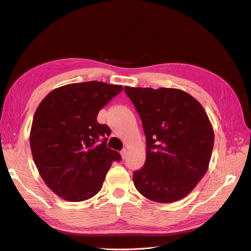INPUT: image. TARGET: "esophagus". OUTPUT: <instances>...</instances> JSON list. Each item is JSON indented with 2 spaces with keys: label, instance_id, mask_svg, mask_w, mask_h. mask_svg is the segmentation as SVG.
Returning a JSON list of instances; mask_svg holds the SVG:
<instances>
[{
  "label": "esophagus",
  "instance_id": "34e87169",
  "mask_svg": "<svg viewBox=\"0 0 251 251\" xmlns=\"http://www.w3.org/2000/svg\"><path fill=\"white\" fill-rule=\"evenodd\" d=\"M121 156L123 159H126L127 158V150H123L121 151Z\"/></svg>",
  "mask_w": 251,
  "mask_h": 251
}]
</instances>
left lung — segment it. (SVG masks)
Returning <instances> with one entry per match:
<instances>
[{
	"label": "left lung",
	"instance_id": "1",
	"mask_svg": "<svg viewBox=\"0 0 251 251\" xmlns=\"http://www.w3.org/2000/svg\"><path fill=\"white\" fill-rule=\"evenodd\" d=\"M146 137L144 166L133 173L134 187L160 203L179 201L207 173L214 131L203 107L182 90L125 87Z\"/></svg>",
	"mask_w": 251,
	"mask_h": 251
}]
</instances>
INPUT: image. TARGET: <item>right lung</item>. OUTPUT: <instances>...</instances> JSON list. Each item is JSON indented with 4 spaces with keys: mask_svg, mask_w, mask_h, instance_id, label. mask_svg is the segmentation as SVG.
<instances>
[{
    "mask_svg": "<svg viewBox=\"0 0 251 251\" xmlns=\"http://www.w3.org/2000/svg\"><path fill=\"white\" fill-rule=\"evenodd\" d=\"M123 87L102 81L54 89L38 106L29 134L38 172L56 195L83 201L100 191L108 170L121 155L107 147L111 133L96 118Z\"/></svg>",
    "mask_w": 251,
    "mask_h": 251,
    "instance_id": "1",
    "label": "right lung"
}]
</instances>
